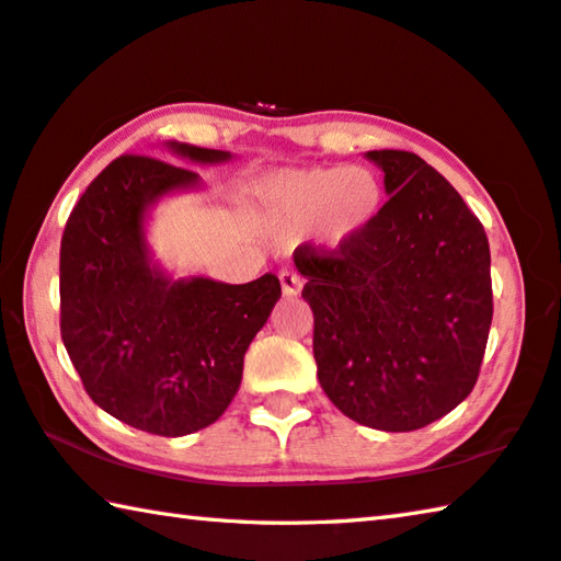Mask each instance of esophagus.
<instances>
[{
	"mask_svg": "<svg viewBox=\"0 0 561 561\" xmlns=\"http://www.w3.org/2000/svg\"><path fill=\"white\" fill-rule=\"evenodd\" d=\"M279 282H282L284 297H297V294L301 291V277L294 270H282Z\"/></svg>",
	"mask_w": 561,
	"mask_h": 561,
	"instance_id": "obj_1",
	"label": "esophagus"
}]
</instances>
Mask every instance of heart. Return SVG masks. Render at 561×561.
I'll use <instances>...</instances> for the list:
<instances>
[{
  "label": "heart",
  "instance_id": "1",
  "mask_svg": "<svg viewBox=\"0 0 561 561\" xmlns=\"http://www.w3.org/2000/svg\"><path fill=\"white\" fill-rule=\"evenodd\" d=\"M262 213L277 230L314 225L317 242L344 250L368 232L386 205V185L368 168L277 170L257 185Z\"/></svg>",
  "mask_w": 561,
  "mask_h": 561
}]
</instances>
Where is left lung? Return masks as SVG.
I'll return each mask as SVG.
<instances>
[{
    "label": "left lung",
    "mask_w": 561,
    "mask_h": 561,
    "mask_svg": "<svg viewBox=\"0 0 561 561\" xmlns=\"http://www.w3.org/2000/svg\"><path fill=\"white\" fill-rule=\"evenodd\" d=\"M388 203L354 244L294 252L314 311L319 383L351 421L417 431L470 396L492 324L490 244L448 180L405 150H368Z\"/></svg>",
    "instance_id": "left-lung-1"
}]
</instances>
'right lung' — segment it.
Returning <instances> with one entry per match:
<instances>
[{"mask_svg":"<svg viewBox=\"0 0 561 561\" xmlns=\"http://www.w3.org/2000/svg\"><path fill=\"white\" fill-rule=\"evenodd\" d=\"M170 156L222 165L227 150L165 140ZM203 190L187 168L121 156L76 203L61 237V339L91 401L133 428L180 438L220 417L244 354L282 297L274 274L175 279L148 227L160 201Z\"/></svg>","mask_w":561,"mask_h":561,"instance_id":"obj_1","label":"right lung"}]
</instances>
